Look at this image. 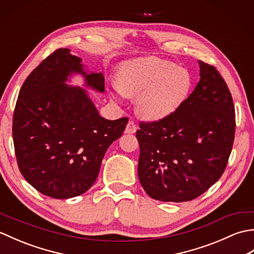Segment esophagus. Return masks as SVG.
Returning <instances> with one entry per match:
<instances>
[{
    "label": "esophagus",
    "instance_id": "1",
    "mask_svg": "<svg viewBox=\"0 0 254 254\" xmlns=\"http://www.w3.org/2000/svg\"><path fill=\"white\" fill-rule=\"evenodd\" d=\"M137 130V126L136 123L134 122L133 120L128 121L127 124V127H126V133H128V134H132V133H135Z\"/></svg>",
    "mask_w": 254,
    "mask_h": 254
}]
</instances>
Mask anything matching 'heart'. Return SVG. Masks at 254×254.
Instances as JSON below:
<instances>
[{
	"mask_svg": "<svg viewBox=\"0 0 254 254\" xmlns=\"http://www.w3.org/2000/svg\"><path fill=\"white\" fill-rule=\"evenodd\" d=\"M117 80L122 94L138 96L137 111L146 120H160L175 112L186 100L192 84L187 69L157 58L123 63ZM118 95L116 90L112 98L117 99Z\"/></svg>",
	"mask_w": 254,
	"mask_h": 254,
	"instance_id": "obj_1",
	"label": "heart"
}]
</instances>
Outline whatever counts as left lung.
I'll return each instance as SVG.
<instances>
[{
	"instance_id": "left-lung-1",
	"label": "left lung",
	"mask_w": 254,
	"mask_h": 254,
	"mask_svg": "<svg viewBox=\"0 0 254 254\" xmlns=\"http://www.w3.org/2000/svg\"><path fill=\"white\" fill-rule=\"evenodd\" d=\"M201 79L170 116L139 122L138 179L163 202L196 198L216 182L233 149V97L217 68L198 61Z\"/></svg>"
}]
</instances>
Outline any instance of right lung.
<instances>
[{"instance_id": "add662e5", "label": "right lung", "mask_w": 254, "mask_h": 254, "mask_svg": "<svg viewBox=\"0 0 254 254\" xmlns=\"http://www.w3.org/2000/svg\"><path fill=\"white\" fill-rule=\"evenodd\" d=\"M78 57L57 49L19 90L13 116V141L20 174L37 191L53 198L85 193L98 177L108 147L122 135L127 118L99 116L85 89L64 84L73 73L105 90L101 73L86 74Z\"/></svg>"}]
</instances>
